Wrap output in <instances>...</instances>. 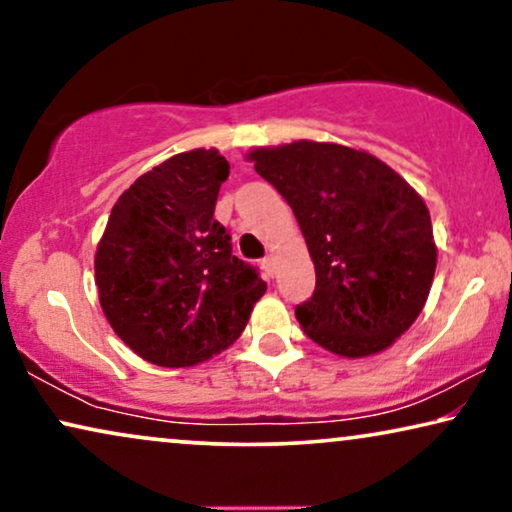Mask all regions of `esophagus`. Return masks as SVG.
<instances>
[{"label": "esophagus", "mask_w": 512, "mask_h": 512, "mask_svg": "<svg viewBox=\"0 0 512 512\" xmlns=\"http://www.w3.org/2000/svg\"><path fill=\"white\" fill-rule=\"evenodd\" d=\"M261 270L265 272V277H275V258L265 256L261 261Z\"/></svg>", "instance_id": "obj_1"}]
</instances>
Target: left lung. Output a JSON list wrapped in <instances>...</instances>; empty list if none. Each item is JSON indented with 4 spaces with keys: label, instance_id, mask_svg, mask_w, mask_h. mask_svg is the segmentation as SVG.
<instances>
[{
    "label": "left lung",
    "instance_id": "1",
    "mask_svg": "<svg viewBox=\"0 0 512 512\" xmlns=\"http://www.w3.org/2000/svg\"><path fill=\"white\" fill-rule=\"evenodd\" d=\"M249 160L289 202L310 249L317 286L296 307L307 338L347 359L394 345L422 312L436 272L431 216L415 188L342 144L300 139Z\"/></svg>",
    "mask_w": 512,
    "mask_h": 512
}]
</instances>
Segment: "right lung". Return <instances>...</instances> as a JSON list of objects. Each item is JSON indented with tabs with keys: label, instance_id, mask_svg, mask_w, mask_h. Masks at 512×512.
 <instances>
[{
	"label": "right lung",
	"instance_id": "obj_1",
	"mask_svg": "<svg viewBox=\"0 0 512 512\" xmlns=\"http://www.w3.org/2000/svg\"><path fill=\"white\" fill-rule=\"evenodd\" d=\"M228 172L216 149L167 158L118 198L97 244L104 317L156 366L188 368L228 349L268 289L214 219Z\"/></svg>",
	"mask_w": 512,
	"mask_h": 512
}]
</instances>
